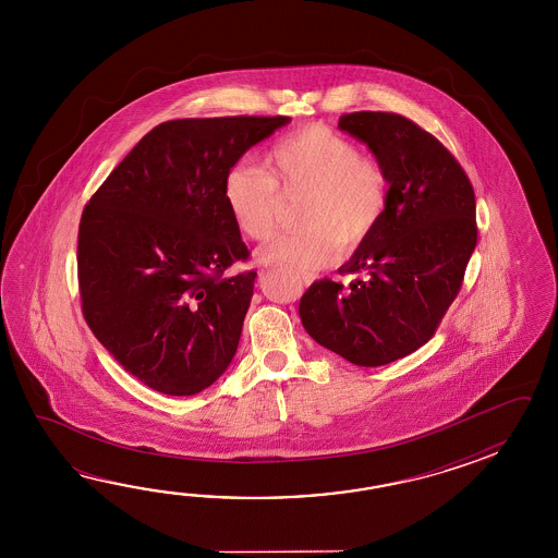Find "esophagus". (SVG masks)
<instances>
[{"label": "esophagus", "instance_id": "34e87169", "mask_svg": "<svg viewBox=\"0 0 558 558\" xmlns=\"http://www.w3.org/2000/svg\"><path fill=\"white\" fill-rule=\"evenodd\" d=\"M303 283H305V284L311 283V277H303Z\"/></svg>", "mask_w": 558, "mask_h": 558}]
</instances>
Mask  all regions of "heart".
<instances>
[{
    "label": "heart",
    "instance_id": "b5f03b06",
    "mask_svg": "<svg viewBox=\"0 0 558 558\" xmlns=\"http://www.w3.org/2000/svg\"><path fill=\"white\" fill-rule=\"evenodd\" d=\"M223 202L243 238L263 241L274 233L279 193H303L291 233L271 239L262 259L299 275L317 274L339 250L355 251L379 227L389 207V175L375 157L341 133L308 123L275 142L263 169L247 163L227 169Z\"/></svg>",
    "mask_w": 558,
    "mask_h": 558
}]
</instances>
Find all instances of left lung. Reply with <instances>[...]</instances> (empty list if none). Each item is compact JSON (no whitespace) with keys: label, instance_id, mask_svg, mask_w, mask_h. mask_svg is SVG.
<instances>
[{"label":"left lung","instance_id":"8db88e82","mask_svg":"<svg viewBox=\"0 0 558 558\" xmlns=\"http://www.w3.org/2000/svg\"><path fill=\"white\" fill-rule=\"evenodd\" d=\"M339 130L367 143L389 175V207L373 235L299 303L305 331L359 367L411 355L435 335L459 295L476 247V202L451 151L415 121L387 111H355Z\"/></svg>","mask_w":558,"mask_h":558}]
</instances>
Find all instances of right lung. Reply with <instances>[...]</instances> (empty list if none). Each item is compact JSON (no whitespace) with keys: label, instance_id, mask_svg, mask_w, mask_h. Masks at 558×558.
Masks as SVG:
<instances>
[{"label":"right lung","instance_id":"obj_1","mask_svg":"<svg viewBox=\"0 0 558 558\" xmlns=\"http://www.w3.org/2000/svg\"><path fill=\"white\" fill-rule=\"evenodd\" d=\"M289 118L173 119L137 143L85 205L77 235L82 311L97 341L155 391L185 397L238 351L255 271L223 202L241 155Z\"/></svg>","mask_w":558,"mask_h":558}]
</instances>
